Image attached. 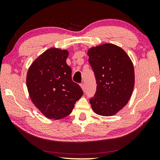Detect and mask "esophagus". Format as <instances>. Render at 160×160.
<instances>
[{
	"mask_svg": "<svg viewBox=\"0 0 160 160\" xmlns=\"http://www.w3.org/2000/svg\"><path fill=\"white\" fill-rule=\"evenodd\" d=\"M80 86H81V88H82V90L83 91H85V85H84V83H81L80 84Z\"/></svg>",
	"mask_w": 160,
	"mask_h": 160,
	"instance_id": "esophagus-1",
	"label": "esophagus"
}]
</instances>
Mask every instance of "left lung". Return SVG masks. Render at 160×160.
I'll list each match as a JSON object with an SVG mask.
<instances>
[{"label":"left lung","mask_w":160,"mask_h":160,"mask_svg":"<svg viewBox=\"0 0 160 160\" xmlns=\"http://www.w3.org/2000/svg\"><path fill=\"white\" fill-rule=\"evenodd\" d=\"M88 55L97 84L94 95L90 99L92 108L99 115L112 116L131 98L135 82L133 65L122 48L112 44L91 48Z\"/></svg>","instance_id":"left-lung-1"}]
</instances>
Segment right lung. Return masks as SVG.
Returning <instances> with one entry per match:
<instances>
[{
	"label": "right lung",
	"instance_id": "add662e5",
	"mask_svg": "<svg viewBox=\"0 0 160 160\" xmlns=\"http://www.w3.org/2000/svg\"><path fill=\"white\" fill-rule=\"evenodd\" d=\"M68 52L50 48L35 60L27 75V87L34 104L48 118L68 116L83 91L72 80V70L66 63Z\"/></svg>",
	"mask_w": 160,
	"mask_h": 160
}]
</instances>
